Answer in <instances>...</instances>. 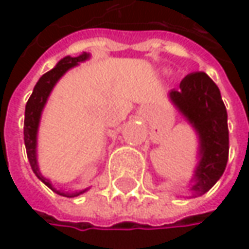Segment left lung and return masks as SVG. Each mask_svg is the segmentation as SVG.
Segmentation results:
<instances>
[{
  "label": "left lung",
  "mask_w": 249,
  "mask_h": 249,
  "mask_svg": "<svg viewBox=\"0 0 249 249\" xmlns=\"http://www.w3.org/2000/svg\"><path fill=\"white\" fill-rule=\"evenodd\" d=\"M169 98L199 138V161L192 178L193 196L206 193L224 174L229 154L228 114L219 88L205 72L187 75Z\"/></svg>",
  "instance_id": "1"
}]
</instances>
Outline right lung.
Segmentation results:
<instances>
[{
  "label": "right lung",
  "instance_id": "right-lung-1",
  "mask_svg": "<svg viewBox=\"0 0 249 249\" xmlns=\"http://www.w3.org/2000/svg\"><path fill=\"white\" fill-rule=\"evenodd\" d=\"M89 53H82L77 57H71L66 56L63 57L52 71H49L47 73L41 76L38 79V82L36 83L31 96L27 101L25 105V114H24V144L25 150H27V157L30 161V166L33 169L34 174L47 186L50 187L54 193L60 195V196H66V197H75L82 193H85L88 189L83 190H76L73 193L65 192V190H57L56 187H53V184L50 183L49 178H46L43 174L40 173L38 169V163H37V132H38V125H40V118H41V112L44 109V105L54 88V85L59 82V79L65 75L69 69L77 66L80 62H85L89 59Z\"/></svg>",
  "mask_w": 249,
  "mask_h": 249
}]
</instances>
